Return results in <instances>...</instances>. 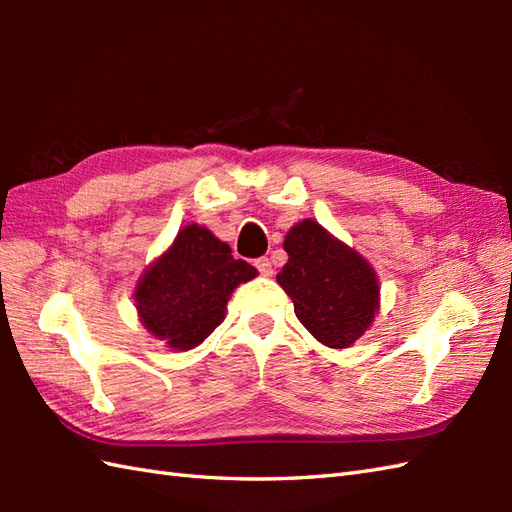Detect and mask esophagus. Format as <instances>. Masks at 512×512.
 I'll return each instance as SVG.
<instances>
[{"instance_id":"34e87169","label":"esophagus","mask_w":512,"mask_h":512,"mask_svg":"<svg viewBox=\"0 0 512 512\" xmlns=\"http://www.w3.org/2000/svg\"><path fill=\"white\" fill-rule=\"evenodd\" d=\"M255 266H257V270L259 273H262L264 277H273L275 275V268H273V262H270L268 257H262V259H257L255 262Z\"/></svg>"}]
</instances>
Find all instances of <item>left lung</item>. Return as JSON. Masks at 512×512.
Listing matches in <instances>:
<instances>
[{
    "label": "left lung",
    "instance_id": "1",
    "mask_svg": "<svg viewBox=\"0 0 512 512\" xmlns=\"http://www.w3.org/2000/svg\"><path fill=\"white\" fill-rule=\"evenodd\" d=\"M288 262L277 284L295 303L297 319L314 339L343 350L372 328L380 284L372 264L314 220H301L284 239Z\"/></svg>",
    "mask_w": 512,
    "mask_h": 512
}]
</instances>
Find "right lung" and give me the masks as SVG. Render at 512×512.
Listing matches in <instances>:
<instances>
[{
	"label": "right lung",
	"instance_id": "right-lung-1",
	"mask_svg": "<svg viewBox=\"0 0 512 512\" xmlns=\"http://www.w3.org/2000/svg\"><path fill=\"white\" fill-rule=\"evenodd\" d=\"M255 277L257 268L235 259L209 228L187 224L140 275L138 319L169 350H193L224 321L233 290Z\"/></svg>",
	"mask_w": 512,
	"mask_h": 512
}]
</instances>
